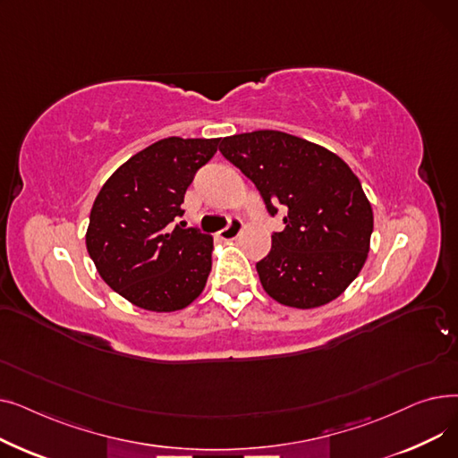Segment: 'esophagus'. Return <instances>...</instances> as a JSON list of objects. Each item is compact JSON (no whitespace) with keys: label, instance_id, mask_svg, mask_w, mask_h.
Segmentation results:
<instances>
[{"label":"esophagus","instance_id":"esophagus-1","mask_svg":"<svg viewBox=\"0 0 458 458\" xmlns=\"http://www.w3.org/2000/svg\"><path fill=\"white\" fill-rule=\"evenodd\" d=\"M242 230H243L242 221L232 219L226 228H223L221 232H216V237L223 239V242H233V239H235L239 233H242Z\"/></svg>","mask_w":458,"mask_h":458}]
</instances>
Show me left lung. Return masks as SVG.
I'll return each mask as SVG.
<instances>
[{
    "instance_id": "left-lung-1",
    "label": "left lung",
    "mask_w": 458,
    "mask_h": 458,
    "mask_svg": "<svg viewBox=\"0 0 458 458\" xmlns=\"http://www.w3.org/2000/svg\"><path fill=\"white\" fill-rule=\"evenodd\" d=\"M219 150L252 180L271 215L287 211L271 252L256 263L263 290L301 310L340 297L362 271L373 232L371 204L351 166L275 130L225 137Z\"/></svg>"
}]
</instances>
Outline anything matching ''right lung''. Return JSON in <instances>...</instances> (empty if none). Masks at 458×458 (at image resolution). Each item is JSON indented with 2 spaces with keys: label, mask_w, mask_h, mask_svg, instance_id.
Returning a JSON list of instances; mask_svg holds the SVG:
<instances>
[{
  "label": "right lung",
  "mask_w": 458,
  "mask_h": 458,
  "mask_svg": "<svg viewBox=\"0 0 458 458\" xmlns=\"http://www.w3.org/2000/svg\"><path fill=\"white\" fill-rule=\"evenodd\" d=\"M219 140L161 139L120 165L92 204L89 256L111 290L142 310H182L206 287L213 237L176 221Z\"/></svg>",
  "instance_id": "right-lung-1"
}]
</instances>
